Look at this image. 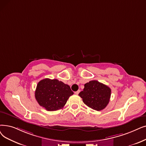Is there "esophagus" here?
I'll return each mask as SVG.
<instances>
[{"mask_svg": "<svg viewBox=\"0 0 146 146\" xmlns=\"http://www.w3.org/2000/svg\"><path fill=\"white\" fill-rule=\"evenodd\" d=\"M80 90H78V91H76V92H74V94H75L76 95H78V94H79V93L80 92Z\"/></svg>", "mask_w": 146, "mask_h": 146, "instance_id": "esophagus-1", "label": "esophagus"}]
</instances>
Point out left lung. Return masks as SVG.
<instances>
[{
  "mask_svg": "<svg viewBox=\"0 0 146 146\" xmlns=\"http://www.w3.org/2000/svg\"><path fill=\"white\" fill-rule=\"evenodd\" d=\"M79 96L87 106L100 111L109 104L111 89L97 80H91L85 84L84 91H81Z\"/></svg>",
  "mask_w": 146,
  "mask_h": 146,
  "instance_id": "8db88e82",
  "label": "left lung"
}]
</instances>
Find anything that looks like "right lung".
Listing matches in <instances>:
<instances>
[{
  "label": "right lung",
  "mask_w": 146,
  "mask_h": 146,
  "mask_svg": "<svg viewBox=\"0 0 146 146\" xmlns=\"http://www.w3.org/2000/svg\"><path fill=\"white\" fill-rule=\"evenodd\" d=\"M73 94L70 87L57 79L41 80L37 85L35 98L37 103L48 111L62 109Z\"/></svg>",
  "instance_id": "obj_1"
}]
</instances>
